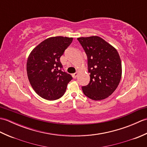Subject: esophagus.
<instances>
[{"label":"esophagus","mask_w":147,"mask_h":147,"mask_svg":"<svg viewBox=\"0 0 147 147\" xmlns=\"http://www.w3.org/2000/svg\"><path fill=\"white\" fill-rule=\"evenodd\" d=\"M78 74V73H74V74H72V76H73V78H76Z\"/></svg>","instance_id":"34e87169"}]
</instances>
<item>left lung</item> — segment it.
<instances>
[{
  "mask_svg": "<svg viewBox=\"0 0 147 147\" xmlns=\"http://www.w3.org/2000/svg\"><path fill=\"white\" fill-rule=\"evenodd\" d=\"M85 51L90 74L88 85L82 86L85 95L93 100L107 98L117 88L122 74L117 50L97 36L78 38Z\"/></svg>",
  "mask_w": 147,
  "mask_h": 147,
  "instance_id": "1",
  "label": "left lung"
}]
</instances>
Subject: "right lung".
<instances>
[{
    "label": "right lung",
    "mask_w": 147,
    "mask_h": 147,
    "mask_svg": "<svg viewBox=\"0 0 147 147\" xmlns=\"http://www.w3.org/2000/svg\"><path fill=\"white\" fill-rule=\"evenodd\" d=\"M73 38L51 37L36 46L28 58L26 71L32 88L42 98L54 100L62 96L73 79L65 72L60 58Z\"/></svg>",
    "instance_id": "right-lung-1"
}]
</instances>
